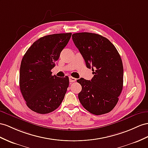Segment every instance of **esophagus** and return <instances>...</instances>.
<instances>
[{
	"label": "esophagus",
	"instance_id": "esophagus-1",
	"mask_svg": "<svg viewBox=\"0 0 148 148\" xmlns=\"http://www.w3.org/2000/svg\"><path fill=\"white\" fill-rule=\"evenodd\" d=\"M69 81L71 82H75V81H76V79L74 77H69Z\"/></svg>",
	"mask_w": 148,
	"mask_h": 148
}]
</instances>
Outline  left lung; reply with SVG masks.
<instances>
[{"mask_svg": "<svg viewBox=\"0 0 148 148\" xmlns=\"http://www.w3.org/2000/svg\"><path fill=\"white\" fill-rule=\"evenodd\" d=\"M72 37L87 67L94 71L90 81L83 78L77 81L82 86L79 101L93 114L110 112L123 87V66L119 52L107 38L97 34L75 33Z\"/></svg>", "mask_w": 148, "mask_h": 148, "instance_id": "left-lung-1", "label": "left lung"}]
</instances>
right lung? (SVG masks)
<instances>
[{
    "label": "right lung",
    "mask_w": 148,
    "mask_h": 148,
    "mask_svg": "<svg viewBox=\"0 0 148 148\" xmlns=\"http://www.w3.org/2000/svg\"><path fill=\"white\" fill-rule=\"evenodd\" d=\"M71 33L45 36L32 44L22 59L19 86L26 104L39 114L54 111L61 104L69 86V77L52 75L60 54Z\"/></svg>",
    "instance_id": "add662e5"
}]
</instances>
